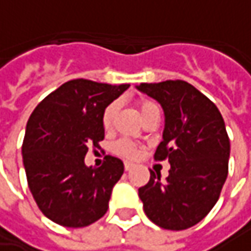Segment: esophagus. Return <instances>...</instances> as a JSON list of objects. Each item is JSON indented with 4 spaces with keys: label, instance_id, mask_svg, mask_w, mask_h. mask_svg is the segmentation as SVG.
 I'll use <instances>...</instances> for the list:
<instances>
[{
    "label": "esophagus",
    "instance_id": "34e87169",
    "mask_svg": "<svg viewBox=\"0 0 251 251\" xmlns=\"http://www.w3.org/2000/svg\"><path fill=\"white\" fill-rule=\"evenodd\" d=\"M132 167H133V164H132V163H129V161H126V163H125V170H126V171H130V170H132Z\"/></svg>",
    "mask_w": 251,
    "mask_h": 251
}]
</instances>
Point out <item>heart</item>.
Returning a JSON list of instances; mask_svg holds the SVG:
<instances>
[{
	"label": "heart",
	"mask_w": 251,
	"mask_h": 251,
	"mask_svg": "<svg viewBox=\"0 0 251 251\" xmlns=\"http://www.w3.org/2000/svg\"><path fill=\"white\" fill-rule=\"evenodd\" d=\"M137 106H139V111H140V115L145 116L149 112L154 111V109H158L156 104H153L151 101H147V100H142L137 102ZM116 109H118V105L112 102L109 104L104 109V114H102V126L105 129H111L112 127V124H114L115 115H116ZM114 153L121 156V157L125 158H135L136 157V146L133 142L127 140V139H121L118 140L114 145Z\"/></svg>",
	"instance_id": "1"
}]
</instances>
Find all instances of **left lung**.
Instances as JSON below:
<instances>
[{
  "label": "left lung",
  "instance_id": "left-lung-1",
  "mask_svg": "<svg viewBox=\"0 0 251 251\" xmlns=\"http://www.w3.org/2000/svg\"><path fill=\"white\" fill-rule=\"evenodd\" d=\"M164 111L156 160L169 158V177L150 171L139 188L147 218L163 229L184 230L201 222L219 200L227 177L230 142L216 105L181 80L136 85Z\"/></svg>",
  "mask_w": 251,
  "mask_h": 251
}]
</instances>
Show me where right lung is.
<instances>
[{
  "label": "right lung",
  "mask_w": 251,
  "mask_h": 251,
  "mask_svg": "<svg viewBox=\"0 0 251 251\" xmlns=\"http://www.w3.org/2000/svg\"><path fill=\"white\" fill-rule=\"evenodd\" d=\"M129 88L71 80L49 94L32 112L22 145L27 185L39 209L54 224L84 227L108 211L124 163L106 156L104 166H85L88 147L104 139V109Z\"/></svg>",
  "instance_id": "right-lung-1"
}]
</instances>
